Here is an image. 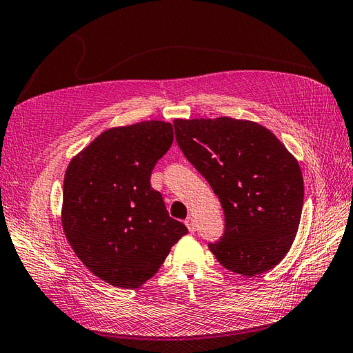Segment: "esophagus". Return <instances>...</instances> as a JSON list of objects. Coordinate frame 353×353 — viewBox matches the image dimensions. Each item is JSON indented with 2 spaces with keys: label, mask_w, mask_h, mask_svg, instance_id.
<instances>
[{
  "label": "esophagus",
  "mask_w": 353,
  "mask_h": 353,
  "mask_svg": "<svg viewBox=\"0 0 353 353\" xmlns=\"http://www.w3.org/2000/svg\"><path fill=\"white\" fill-rule=\"evenodd\" d=\"M185 224H186V227H188V230H190L191 233H194V232H195V223H194V219H192L191 216H190V218H186Z\"/></svg>",
  "instance_id": "obj_1"
}]
</instances>
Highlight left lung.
<instances>
[{
	"instance_id": "left-lung-1",
	"label": "left lung",
	"mask_w": 353,
	"mask_h": 353,
	"mask_svg": "<svg viewBox=\"0 0 353 353\" xmlns=\"http://www.w3.org/2000/svg\"><path fill=\"white\" fill-rule=\"evenodd\" d=\"M176 139L208 180L225 216L209 250L225 269L256 276L275 268L296 237L304 179L296 158L269 129L232 117L176 119Z\"/></svg>"
}]
</instances>
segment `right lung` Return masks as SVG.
<instances>
[{
    "label": "right lung",
    "instance_id": "1",
    "mask_svg": "<svg viewBox=\"0 0 353 353\" xmlns=\"http://www.w3.org/2000/svg\"><path fill=\"white\" fill-rule=\"evenodd\" d=\"M173 138V125L161 120L111 128L65 170V239L90 272L114 288L137 289L150 280L188 233L150 186L154 163Z\"/></svg>",
    "mask_w": 353,
    "mask_h": 353
}]
</instances>
